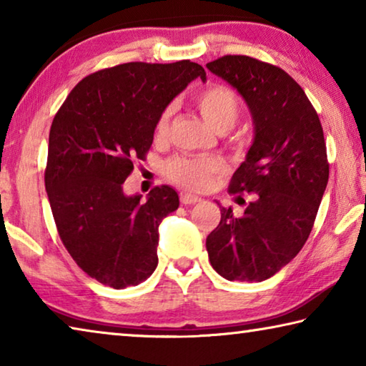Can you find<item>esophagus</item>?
<instances>
[{
	"label": "esophagus",
	"instance_id": "34e87169",
	"mask_svg": "<svg viewBox=\"0 0 366 366\" xmlns=\"http://www.w3.org/2000/svg\"><path fill=\"white\" fill-rule=\"evenodd\" d=\"M200 200L202 198L194 195V194H181V202L184 203V205H194V203H198Z\"/></svg>",
	"mask_w": 366,
	"mask_h": 366
}]
</instances>
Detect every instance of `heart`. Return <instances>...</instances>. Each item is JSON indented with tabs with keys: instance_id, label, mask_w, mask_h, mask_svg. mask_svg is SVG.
I'll use <instances>...</instances> for the list:
<instances>
[{
	"instance_id": "b5f03b06",
	"label": "heart",
	"mask_w": 366,
	"mask_h": 366,
	"mask_svg": "<svg viewBox=\"0 0 366 366\" xmlns=\"http://www.w3.org/2000/svg\"><path fill=\"white\" fill-rule=\"evenodd\" d=\"M198 111L209 127L218 134H226L234 127L240 114V98L237 92L231 86L222 84H209L197 92L194 97ZM174 114V104H168L154 126V137L163 140L168 137L169 124ZM229 147L235 153H242L247 144L239 137L229 142ZM224 171L222 161L213 157L192 158V157H174L166 161L163 166V174L169 182L179 187L203 192L212 185L213 177L219 176Z\"/></svg>"
}]
</instances>
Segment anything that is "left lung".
Listing matches in <instances>:
<instances>
[{"mask_svg": "<svg viewBox=\"0 0 366 366\" xmlns=\"http://www.w3.org/2000/svg\"><path fill=\"white\" fill-rule=\"evenodd\" d=\"M207 67L249 104L255 139L229 194L253 200L244 214L221 208L207 237L209 263L227 281L262 282L305 245L330 177L323 127L302 86L286 71L244 54Z\"/></svg>", "mask_w": 366, "mask_h": 366, "instance_id": "left-lung-1", "label": "left lung"}]
</instances>
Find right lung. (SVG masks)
<instances>
[{"mask_svg":"<svg viewBox=\"0 0 366 366\" xmlns=\"http://www.w3.org/2000/svg\"><path fill=\"white\" fill-rule=\"evenodd\" d=\"M189 59L126 63L84 77L49 129L45 187L61 242L74 262L113 289L137 286L158 264V226L179 207L169 185L126 197L122 184L145 159L157 121L190 80Z\"/></svg>","mask_w":366,"mask_h":366,"instance_id":"1","label":"right lung"}]
</instances>
